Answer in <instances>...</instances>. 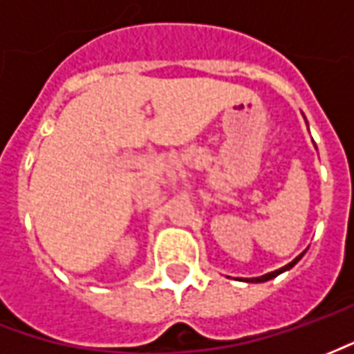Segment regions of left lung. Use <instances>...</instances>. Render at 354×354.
Wrapping results in <instances>:
<instances>
[{
	"mask_svg": "<svg viewBox=\"0 0 354 354\" xmlns=\"http://www.w3.org/2000/svg\"><path fill=\"white\" fill-rule=\"evenodd\" d=\"M301 256H304V254H299V256H297L296 260H292V261H290V263H288V266L281 267V269H277V271H271V273L261 274V277H256V279H246V282H266V281H271V279H274L277 274H281L282 271H288V269H292V267L296 266L297 261L301 260Z\"/></svg>",
	"mask_w": 354,
	"mask_h": 354,
	"instance_id": "obj_1",
	"label": "left lung"
}]
</instances>
